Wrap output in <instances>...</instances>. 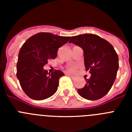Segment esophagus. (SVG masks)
Returning a JSON list of instances; mask_svg holds the SVG:
<instances>
[{
	"instance_id": "1",
	"label": "esophagus",
	"mask_w": 132,
	"mask_h": 132,
	"mask_svg": "<svg viewBox=\"0 0 132 132\" xmlns=\"http://www.w3.org/2000/svg\"><path fill=\"white\" fill-rule=\"evenodd\" d=\"M66 75H68L69 77H70L71 78V79H73V80H75V79H76V78H75V77H74V76H72V75H70V74H69V73H66Z\"/></svg>"
}]
</instances>
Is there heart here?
<instances>
[{"label": "heart", "instance_id": "1", "mask_svg": "<svg viewBox=\"0 0 132 132\" xmlns=\"http://www.w3.org/2000/svg\"><path fill=\"white\" fill-rule=\"evenodd\" d=\"M67 71L71 73H75L77 71V67L75 66H70L67 67Z\"/></svg>", "mask_w": 132, "mask_h": 132}]
</instances>
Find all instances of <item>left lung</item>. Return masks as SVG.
Wrapping results in <instances>:
<instances>
[{"label": "left lung", "mask_w": 132, "mask_h": 132, "mask_svg": "<svg viewBox=\"0 0 132 132\" xmlns=\"http://www.w3.org/2000/svg\"><path fill=\"white\" fill-rule=\"evenodd\" d=\"M83 50L86 71L91 74L85 87L78 88L80 96L96 101L109 92L116 79L119 67L118 57L112 45L100 36L84 34L73 36L69 42Z\"/></svg>", "instance_id": "left-lung-1"}]
</instances>
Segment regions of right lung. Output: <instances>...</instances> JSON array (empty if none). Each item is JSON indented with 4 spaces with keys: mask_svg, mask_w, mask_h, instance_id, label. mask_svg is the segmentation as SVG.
Wrapping results in <instances>:
<instances>
[{
    "mask_svg": "<svg viewBox=\"0 0 132 132\" xmlns=\"http://www.w3.org/2000/svg\"><path fill=\"white\" fill-rule=\"evenodd\" d=\"M69 36H59L47 32L36 34L27 39L20 50L16 77L27 96L34 100H44L55 94L59 79L65 75L59 70L51 74L44 66L57 55V50L69 41Z\"/></svg>",
    "mask_w": 132,
    "mask_h": 132,
    "instance_id": "1",
    "label": "right lung"
}]
</instances>
